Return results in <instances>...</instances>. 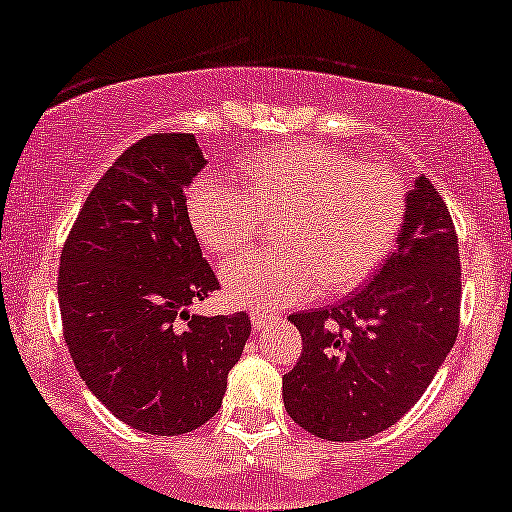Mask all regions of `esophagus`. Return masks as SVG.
Listing matches in <instances>:
<instances>
[{"label":"esophagus","instance_id":"esophagus-1","mask_svg":"<svg viewBox=\"0 0 512 512\" xmlns=\"http://www.w3.org/2000/svg\"><path fill=\"white\" fill-rule=\"evenodd\" d=\"M251 327H254V332H261L263 327H266L268 323H273L275 315L270 313H263V311H251Z\"/></svg>","mask_w":512,"mask_h":512}]
</instances>
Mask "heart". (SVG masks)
I'll list each match as a JSON object with an SVG mask.
<instances>
[{"label": "heart", "mask_w": 512, "mask_h": 512, "mask_svg": "<svg viewBox=\"0 0 512 512\" xmlns=\"http://www.w3.org/2000/svg\"><path fill=\"white\" fill-rule=\"evenodd\" d=\"M239 175L244 187L201 175L187 192L189 223L218 256L242 251L266 220L280 218L275 249L237 256L220 270L225 296L237 306L277 311L323 285L346 292L380 266L401 230V180L325 144L263 151Z\"/></svg>", "instance_id": "b5f03b06"}]
</instances>
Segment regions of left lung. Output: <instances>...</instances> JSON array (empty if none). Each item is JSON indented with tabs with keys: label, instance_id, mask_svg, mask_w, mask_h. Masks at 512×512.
I'll return each instance as SVG.
<instances>
[{
	"label": "left lung",
	"instance_id": "obj_1",
	"mask_svg": "<svg viewBox=\"0 0 512 512\" xmlns=\"http://www.w3.org/2000/svg\"><path fill=\"white\" fill-rule=\"evenodd\" d=\"M460 254L449 206L420 175L394 251L337 306L289 315L304 339L282 377L296 425L327 441L375 437L430 387L458 337Z\"/></svg>",
	"mask_w": 512,
	"mask_h": 512
}]
</instances>
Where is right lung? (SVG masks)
Masks as SVG:
<instances>
[{
    "mask_svg": "<svg viewBox=\"0 0 512 512\" xmlns=\"http://www.w3.org/2000/svg\"><path fill=\"white\" fill-rule=\"evenodd\" d=\"M204 166L185 132L132 144L94 185L61 251L59 306L75 368L116 418L156 437L218 413L251 334L246 313L189 315L218 289L185 199Z\"/></svg>",
    "mask_w": 512,
    "mask_h": 512,
    "instance_id": "right-lung-1",
    "label": "right lung"
}]
</instances>
